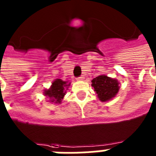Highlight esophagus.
<instances>
[{
	"mask_svg": "<svg viewBox=\"0 0 156 156\" xmlns=\"http://www.w3.org/2000/svg\"><path fill=\"white\" fill-rule=\"evenodd\" d=\"M83 79H84V77H83V75H82V76H80V77H78V80H80V81H82V80H83Z\"/></svg>",
	"mask_w": 156,
	"mask_h": 156,
	"instance_id": "34e87169",
	"label": "esophagus"
}]
</instances>
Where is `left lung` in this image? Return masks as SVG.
I'll list each match as a JSON object with an SVG mask.
<instances>
[{
    "label": "left lung",
    "instance_id": "8db88e82",
    "mask_svg": "<svg viewBox=\"0 0 156 156\" xmlns=\"http://www.w3.org/2000/svg\"><path fill=\"white\" fill-rule=\"evenodd\" d=\"M98 97L102 102H105L115 97L119 90L118 82L116 79L108 78L106 75H100L91 81Z\"/></svg>",
    "mask_w": 156,
    "mask_h": 156
}]
</instances>
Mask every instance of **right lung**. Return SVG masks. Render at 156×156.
Returning a JSON list of instances; mask_svg holds the SVG:
<instances>
[{
	"mask_svg": "<svg viewBox=\"0 0 156 156\" xmlns=\"http://www.w3.org/2000/svg\"><path fill=\"white\" fill-rule=\"evenodd\" d=\"M70 83L67 84V82H64L61 79H56L52 83L50 89L45 90L44 94L51 99V102L61 103V100L66 95V88L69 86Z\"/></svg>",
	"mask_w": 156,
	"mask_h": 156,
	"instance_id": "right-lung-1",
	"label": "right lung"
}]
</instances>
